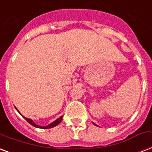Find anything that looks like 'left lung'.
Here are the masks:
<instances>
[{
  "label": "left lung",
  "instance_id": "1",
  "mask_svg": "<svg viewBox=\"0 0 152 152\" xmlns=\"http://www.w3.org/2000/svg\"><path fill=\"white\" fill-rule=\"evenodd\" d=\"M93 124H94V123H93ZM95 125H96V126H97V125H96V124H95Z\"/></svg>",
  "mask_w": 152,
  "mask_h": 152
}]
</instances>
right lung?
Listing matches in <instances>:
<instances>
[{
	"label": "right lung",
	"mask_w": 152,
	"mask_h": 152,
	"mask_svg": "<svg viewBox=\"0 0 152 152\" xmlns=\"http://www.w3.org/2000/svg\"><path fill=\"white\" fill-rule=\"evenodd\" d=\"M17 109V108H16ZM18 111V110H17ZM20 113V112H19ZM23 116V115H22ZM23 117L25 118V120H26V121H27L28 123H29L30 124L32 125V126H34L35 127H38V128H42V129H48V128H52V127H54L55 126H56V125H58L61 122V120H62V119H63V116H61L60 118H58L57 120H56L55 121H53V123H51L50 124L47 125V126H45V127H42V126H39V125L36 124L33 121H32L31 119H28V118H26L25 117V116H23Z\"/></svg>",
	"instance_id": "1"
}]
</instances>
